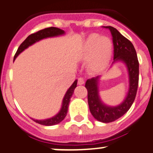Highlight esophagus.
<instances>
[{
  "label": "esophagus",
  "instance_id": "obj_1",
  "mask_svg": "<svg viewBox=\"0 0 153 153\" xmlns=\"http://www.w3.org/2000/svg\"><path fill=\"white\" fill-rule=\"evenodd\" d=\"M84 82H85V80H84V79L82 78V77H79V78L78 79V82H77L78 85H81L84 84Z\"/></svg>",
  "mask_w": 153,
  "mask_h": 153
}]
</instances>
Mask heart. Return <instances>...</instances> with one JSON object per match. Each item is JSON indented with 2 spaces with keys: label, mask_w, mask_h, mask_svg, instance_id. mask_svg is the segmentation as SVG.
<instances>
[{
  "label": "heart",
  "mask_w": 153,
  "mask_h": 153,
  "mask_svg": "<svg viewBox=\"0 0 153 153\" xmlns=\"http://www.w3.org/2000/svg\"><path fill=\"white\" fill-rule=\"evenodd\" d=\"M112 53V43L109 38L96 33L90 35L83 48V57L90 59L92 68L102 70L109 63Z\"/></svg>",
  "instance_id": "heart-1"
}]
</instances>
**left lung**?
<instances>
[{
	"label": "left lung",
	"instance_id": "1",
	"mask_svg": "<svg viewBox=\"0 0 153 153\" xmlns=\"http://www.w3.org/2000/svg\"><path fill=\"white\" fill-rule=\"evenodd\" d=\"M108 29L112 36L114 45V62L122 61L126 64L128 72L129 88L126 97L122 103L117 106H108L101 101L98 91V79L100 76L89 79L85 82L88 91V102L91 113L96 120L102 123H110L117 120L127 112L132 105L139 79V62L135 49L129 40L125 38L114 27H104Z\"/></svg>",
	"mask_w": 153,
	"mask_h": 153
}]
</instances>
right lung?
<instances>
[{
    "instance_id": "right-lung-1",
    "label": "right lung",
    "mask_w": 153,
    "mask_h": 153,
    "mask_svg": "<svg viewBox=\"0 0 153 153\" xmlns=\"http://www.w3.org/2000/svg\"><path fill=\"white\" fill-rule=\"evenodd\" d=\"M63 34H65L64 30H61V29L59 28H57V27H51L43 29V30H39V31L36 32V33L30 35V36H29L22 44H21L20 46H19L17 52L15 54L14 60L16 59V57H17L22 51H24L25 49H27L28 47L33 45V44L36 43V42H39V41L42 40V39H46V38L55 37V36H62V35ZM76 85L77 80H75V81L74 82L73 84L71 85V86L69 88L68 90L67 91L64 98H63L62 108L58 114H56L54 117H51V118L46 119V120H34V119H33V120H34L36 123H39V124L41 125H44V126H53V125L58 124L60 122L62 121V120H64L65 117V116L67 115L71 97L72 94H74L75 88L76 87Z\"/></svg>"
}]
</instances>
